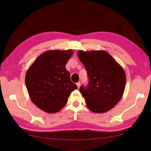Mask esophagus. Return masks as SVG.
Returning a JSON list of instances; mask_svg holds the SVG:
<instances>
[{
  "label": "esophagus",
  "mask_w": 151,
  "mask_h": 151,
  "mask_svg": "<svg viewBox=\"0 0 151 151\" xmlns=\"http://www.w3.org/2000/svg\"><path fill=\"white\" fill-rule=\"evenodd\" d=\"M76 86H77L78 88H80V86H81V82H78L76 83Z\"/></svg>",
  "instance_id": "34e87169"
}]
</instances>
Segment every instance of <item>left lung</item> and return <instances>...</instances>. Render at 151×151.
Here are the masks:
<instances>
[{
  "label": "left lung",
  "mask_w": 151,
  "mask_h": 151,
  "mask_svg": "<svg viewBox=\"0 0 151 151\" xmlns=\"http://www.w3.org/2000/svg\"><path fill=\"white\" fill-rule=\"evenodd\" d=\"M78 56L88 71L89 84L80 91L89 110L104 113L119 101L126 85L124 70L110 54L104 50H79Z\"/></svg>",
  "instance_id": "1"
}]
</instances>
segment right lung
<instances>
[{
	"mask_svg": "<svg viewBox=\"0 0 151 151\" xmlns=\"http://www.w3.org/2000/svg\"><path fill=\"white\" fill-rule=\"evenodd\" d=\"M72 50H50L38 56L28 69L25 84L30 98L37 107L56 113L64 107L77 86L70 81L66 63Z\"/></svg>",
	"mask_w": 151,
	"mask_h": 151,
	"instance_id": "obj_1",
	"label": "right lung"
}]
</instances>
